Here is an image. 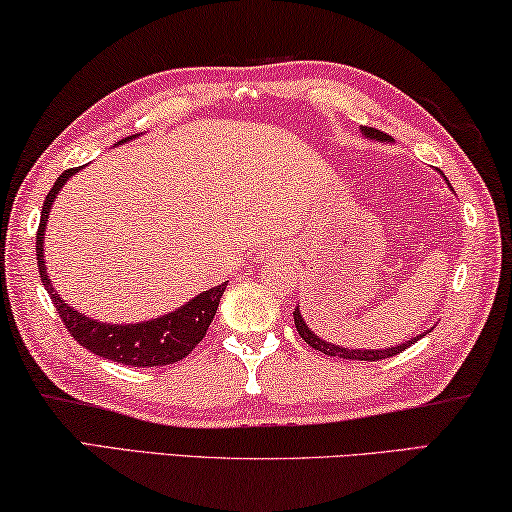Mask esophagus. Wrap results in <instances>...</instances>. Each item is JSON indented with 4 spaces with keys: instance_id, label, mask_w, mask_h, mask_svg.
<instances>
[{
    "instance_id": "obj_1",
    "label": "esophagus",
    "mask_w": 512,
    "mask_h": 512,
    "mask_svg": "<svg viewBox=\"0 0 512 512\" xmlns=\"http://www.w3.org/2000/svg\"><path fill=\"white\" fill-rule=\"evenodd\" d=\"M262 257L266 259V262H269V259H278L280 253H278V250H275V248H269V250H264Z\"/></svg>"
}]
</instances>
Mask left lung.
<instances>
[{"label":"left lung","instance_id":"1","mask_svg":"<svg viewBox=\"0 0 512 512\" xmlns=\"http://www.w3.org/2000/svg\"><path fill=\"white\" fill-rule=\"evenodd\" d=\"M360 129H362V136H364V139L376 141V143H389V136H387V134H383V132H378V129H373V127H369V129H367V127H360ZM440 175L444 177V173H440ZM444 182L449 184V180H446V177H444ZM449 189L453 191V186H451V184H449ZM294 323H296L298 335L303 337L305 342L314 348V351L326 353V355H330V358H342V360H364V362H376V360L392 358V355H399V353H401V351H405V348H408L410 344L419 342V339L424 337L426 332H431V330H426V332H421V335L408 339V342L396 344V346H387V348H351V346H339V344L326 342V339H321L319 335H316V332H314V330L305 323L303 314H300V305H296Z\"/></svg>","mask_w":512,"mask_h":512}]
</instances>
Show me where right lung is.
<instances>
[{"label": "right lung", "instance_id": "obj_1", "mask_svg": "<svg viewBox=\"0 0 512 512\" xmlns=\"http://www.w3.org/2000/svg\"><path fill=\"white\" fill-rule=\"evenodd\" d=\"M132 139H136V134L118 141L113 148L129 143ZM79 170L81 166L70 168L66 173L56 177L52 191L47 193V198L43 202V212H40V225H38V237H36L40 280H43L47 294H50L56 312L61 316L63 326H66L70 335L91 353L113 362L129 364V367H161V364L180 362L202 342V337L207 335V328L209 323L214 321V314L218 310V303H221V296L227 282L202 291V294L193 296L189 303L180 305L173 312L161 314L157 319L136 321V323H107L100 319H91V316L81 314L79 310H75V307H70L50 282V273H47L43 257H45V230H47V218H50V209L63 186H66L70 177L77 175Z\"/></svg>", "mask_w": 512, "mask_h": 512}]
</instances>
